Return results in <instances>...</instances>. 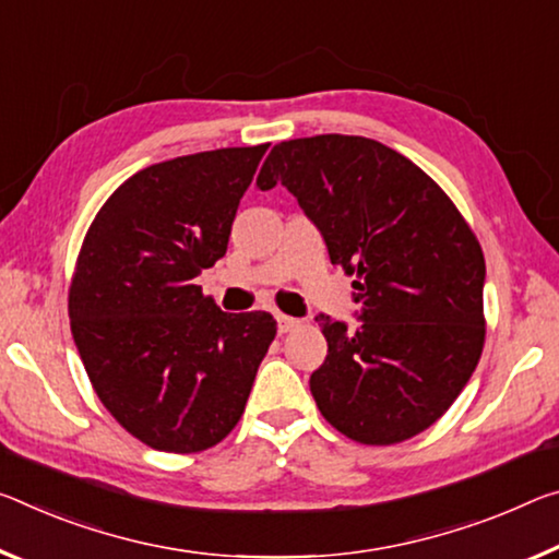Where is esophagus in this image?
<instances>
[{
	"label": "esophagus",
	"instance_id": "34e87169",
	"mask_svg": "<svg viewBox=\"0 0 559 559\" xmlns=\"http://www.w3.org/2000/svg\"><path fill=\"white\" fill-rule=\"evenodd\" d=\"M300 325V321L298 318H290V316H278V333H288V331H294V328H298Z\"/></svg>",
	"mask_w": 559,
	"mask_h": 559
}]
</instances>
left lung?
Instances as JSON below:
<instances>
[{
	"instance_id": "obj_1",
	"label": "left lung",
	"mask_w": 559,
	"mask_h": 559,
	"mask_svg": "<svg viewBox=\"0 0 559 559\" xmlns=\"http://www.w3.org/2000/svg\"><path fill=\"white\" fill-rule=\"evenodd\" d=\"M298 199L353 281L360 325L318 316L328 341L311 393L362 445H393L453 405L485 343V259L455 203L411 158L366 136L281 141L255 186Z\"/></svg>"
}]
</instances>
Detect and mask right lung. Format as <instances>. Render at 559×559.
Returning <instances> with one entry per match:
<instances>
[{
    "mask_svg": "<svg viewBox=\"0 0 559 559\" xmlns=\"http://www.w3.org/2000/svg\"><path fill=\"white\" fill-rule=\"evenodd\" d=\"M269 144L179 156L123 181L79 251L69 321L96 395L164 453H201L243 415L276 338L271 313H224L193 283L224 259Z\"/></svg>",
    "mask_w": 559,
    "mask_h": 559,
    "instance_id": "right-lung-1",
    "label": "right lung"
}]
</instances>
